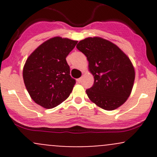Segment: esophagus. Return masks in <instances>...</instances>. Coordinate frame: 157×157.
I'll use <instances>...</instances> for the list:
<instances>
[{"label": "esophagus", "mask_w": 157, "mask_h": 157, "mask_svg": "<svg viewBox=\"0 0 157 157\" xmlns=\"http://www.w3.org/2000/svg\"><path fill=\"white\" fill-rule=\"evenodd\" d=\"M77 80V82H78L79 83H80L82 82V80H83V77H81L80 78H78Z\"/></svg>", "instance_id": "34e87169"}]
</instances>
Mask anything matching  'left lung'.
Segmentation results:
<instances>
[{
    "label": "left lung",
    "mask_w": 157,
    "mask_h": 157,
    "mask_svg": "<svg viewBox=\"0 0 157 157\" xmlns=\"http://www.w3.org/2000/svg\"><path fill=\"white\" fill-rule=\"evenodd\" d=\"M77 48L86 56L94 83L86 90L89 99L107 111L115 110L127 101L134 86L135 71L128 55L107 39L88 37Z\"/></svg>",
    "instance_id": "obj_1"
}]
</instances>
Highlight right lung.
<instances>
[{
    "instance_id": "obj_1",
    "label": "right lung",
    "mask_w": 157,
    "mask_h": 157,
    "mask_svg": "<svg viewBox=\"0 0 157 157\" xmlns=\"http://www.w3.org/2000/svg\"><path fill=\"white\" fill-rule=\"evenodd\" d=\"M77 43L55 36L41 44L28 57L23 70V81L36 104L52 109L68 98L76 80L70 75L66 58Z\"/></svg>"
}]
</instances>
